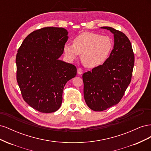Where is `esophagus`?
Returning a JSON list of instances; mask_svg holds the SVG:
<instances>
[{
  "instance_id": "34e87169",
  "label": "esophagus",
  "mask_w": 151,
  "mask_h": 151,
  "mask_svg": "<svg viewBox=\"0 0 151 151\" xmlns=\"http://www.w3.org/2000/svg\"><path fill=\"white\" fill-rule=\"evenodd\" d=\"M83 69H82L81 68H77V74H79V75H81L82 74H83Z\"/></svg>"
}]
</instances>
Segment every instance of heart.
I'll list each match as a JSON object with an SVG mask.
<instances>
[{"label":"heart","instance_id":"b5f03b06","mask_svg":"<svg viewBox=\"0 0 151 151\" xmlns=\"http://www.w3.org/2000/svg\"><path fill=\"white\" fill-rule=\"evenodd\" d=\"M113 48V42L109 36L84 32L76 36L73 45L65 44L63 52L70 60H75L82 53L84 64L94 68L103 65L108 60Z\"/></svg>","mask_w":151,"mask_h":151}]
</instances>
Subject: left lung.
I'll list each match as a JSON object with an SVG mask.
<instances>
[{"mask_svg":"<svg viewBox=\"0 0 151 151\" xmlns=\"http://www.w3.org/2000/svg\"><path fill=\"white\" fill-rule=\"evenodd\" d=\"M100 28L113 34L114 46L103 65L83 75L86 103L95 111L105 110L120 102L130 83L134 65L133 50L127 36L111 27Z\"/></svg>","mask_w":151,"mask_h":151,"instance_id":"8db88e82","label":"left lung"}]
</instances>
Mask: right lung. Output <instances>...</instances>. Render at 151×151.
<instances>
[{
	"label": "right lung",
	"mask_w": 151,
	"mask_h": 151,
	"mask_svg": "<svg viewBox=\"0 0 151 151\" xmlns=\"http://www.w3.org/2000/svg\"><path fill=\"white\" fill-rule=\"evenodd\" d=\"M68 38L65 28L46 27L27 36L17 51V81L22 98L40 112L57 111L63 88L76 76L75 65L59 59Z\"/></svg>",
	"instance_id": "right-lung-1"
}]
</instances>
